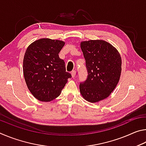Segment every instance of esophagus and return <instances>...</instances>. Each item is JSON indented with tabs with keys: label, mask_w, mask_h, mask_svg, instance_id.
<instances>
[{
	"label": "esophagus",
	"mask_w": 146,
	"mask_h": 146,
	"mask_svg": "<svg viewBox=\"0 0 146 146\" xmlns=\"http://www.w3.org/2000/svg\"><path fill=\"white\" fill-rule=\"evenodd\" d=\"M71 75H72L73 77H75L76 75V71L75 70H73L71 71Z\"/></svg>",
	"instance_id": "34e87169"
}]
</instances>
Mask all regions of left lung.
Listing matches in <instances>:
<instances>
[{
	"label": "left lung",
	"mask_w": 146,
	"mask_h": 146,
	"mask_svg": "<svg viewBox=\"0 0 146 146\" xmlns=\"http://www.w3.org/2000/svg\"><path fill=\"white\" fill-rule=\"evenodd\" d=\"M87 78L80 83V91L84 99L97 102L105 99L114 90L119 81L122 60L111 44L102 40L84 41L80 44Z\"/></svg>",
	"instance_id": "left-lung-1"
}]
</instances>
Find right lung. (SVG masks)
<instances>
[{"instance_id": "add662e5", "label": "right lung", "mask_w": 146, "mask_h": 146, "mask_svg": "<svg viewBox=\"0 0 146 146\" xmlns=\"http://www.w3.org/2000/svg\"><path fill=\"white\" fill-rule=\"evenodd\" d=\"M64 42L49 38L35 41L27 48L23 73L27 86L36 99L49 102L58 97L71 78L58 53Z\"/></svg>"}]
</instances>
